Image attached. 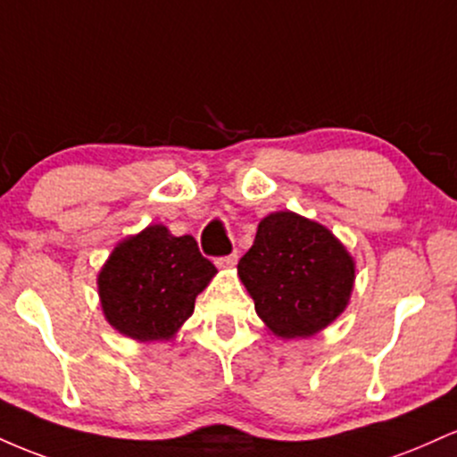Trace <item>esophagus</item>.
Wrapping results in <instances>:
<instances>
[{
	"instance_id": "1",
	"label": "esophagus",
	"mask_w": 457,
	"mask_h": 457,
	"mask_svg": "<svg viewBox=\"0 0 457 457\" xmlns=\"http://www.w3.org/2000/svg\"><path fill=\"white\" fill-rule=\"evenodd\" d=\"M236 262H238V253H229V255H223V258H217V266L219 269H234Z\"/></svg>"
}]
</instances>
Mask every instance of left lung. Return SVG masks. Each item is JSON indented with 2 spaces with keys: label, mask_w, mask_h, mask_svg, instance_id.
Returning <instances> with one entry per match:
<instances>
[{
  "label": "left lung",
  "mask_w": 457,
  "mask_h": 457,
  "mask_svg": "<svg viewBox=\"0 0 457 457\" xmlns=\"http://www.w3.org/2000/svg\"><path fill=\"white\" fill-rule=\"evenodd\" d=\"M258 316L279 337H309L348 305L354 262L324 225L295 212L262 219L238 262Z\"/></svg>",
  "instance_id": "left-lung-1"
}]
</instances>
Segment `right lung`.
Wrapping results in <instances>:
<instances>
[{"label": "right lung", "mask_w": 457, "mask_h": 457, "mask_svg": "<svg viewBox=\"0 0 457 457\" xmlns=\"http://www.w3.org/2000/svg\"><path fill=\"white\" fill-rule=\"evenodd\" d=\"M214 272L193 236L150 225L115 246L98 275L104 318L139 342L170 339L191 318L195 296Z\"/></svg>", "instance_id": "add662e5"}]
</instances>
